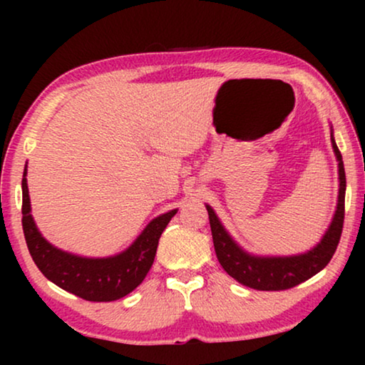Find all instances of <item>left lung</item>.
Listing matches in <instances>:
<instances>
[{
	"mask_svg": "<svg viewBox=\"0 0 365 365\" xmlns=\"http://www.w3.org/2000/svg\"><path fill=\"white\" fill-rule=\"evenodd\" d=\"M332 149L339 163V197L337 209L332 222L324 234L321 242L311 251L286 257H261L252 256L239 247L234 239L229 236L226 229L219 221L211 206H206L211 224L212 242L216 249L217 261L229 276L241 282L242 286L257 289V291H284L301 284L319 271H322L336 252L341 241L344 226V202H346V171L341 151H339L334 136L331 134Z\"/></svg>",
	"mask_w": 365,
	"mask_h": 365,
	"instance_id": "1",
	"label": "left lung"
}]
</instances>
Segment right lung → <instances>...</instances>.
Returning <instances> with one entry per match:
<instances>
[{
    "instance_id": "add662e5",
    "label": "right lung",
    "mask_w": 365,
    "mask_h": 365,
    "mask_svg": "<svg viewBox=\"0 0 365 365\" xmlns=\"http://www.w3.org/2000/svg\"><path fill=\"white\" fill-rule=\"evenodd\" d=\"M23 187V232L29 254L44 277L64 291L93 302L116 301L133 292L144 281L156 256L159 237L178 209L153 219L126 251L113 257H81L54 247L38 231L31 216L26 169Z\"/></svg>"
}]
</instances>
